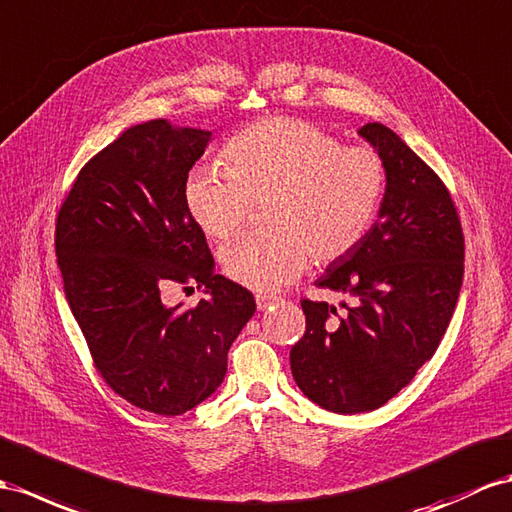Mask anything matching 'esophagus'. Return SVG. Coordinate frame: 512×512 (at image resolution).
Returning <instances> with one entry per match:
<instances>
[{"instance_id": "34e87169", "label": "esophagus", "mask_w": 512, "mask_h": 512, "mask_svg": "<svg viewBox=\"0 0 512 512\" xmlns=\"http://www.w3.org/2000/svg\"><path fill=\"white\" fill-rule=\"evenodd\" d=\"M255 303H257V309H259V311H266L270 305L279 303V298H274V296H257Z\"/></svg>"}]
</instances>
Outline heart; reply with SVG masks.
Here are the masks:
<instances>
[{"label": "heart", "instance_id": "b5f03b06", "mask_svg": "<svg viewBox=\"0 0 512 512\" xmlns=\"http://www.w3.org/2000/svg\"><path fill=\"white\" fill-rule=\"evenodd\" d=\"M227 168L196 166L183 186L190 216L209 238L227 240L266 203L264 233L220 251L227 277L257 292L294 281L309 261L333 264L368 235L381 209L387 168L372 149L352 147L298 119H268L235 136Z\"/></svg>", "mask_w": 512, "mask_h": 512}]
</instances>
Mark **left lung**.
<instances>
[{
    "instance_id": "left-lung-1",
    "label": "left lung",
    "mask_w": 512,
    "mask_h": 512,
    "mask_svg": "<svg viewBox=\"0 0 512 512\" xmlns=\"http://www.w3.org/2000/svg\"><path fill=\"white\" fill-rule=\"evenodd\" d=\"M387 168L378 220L350 255L329 264L318 287L355 305L344 316L303 300L307 331L290 352L292 376L326 411L383 406L435 355L463 285L465 240L448 188L396 131L359 129Z\"/></svg>"
}]
</instances>
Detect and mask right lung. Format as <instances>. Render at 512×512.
I'll return each mask as SVG.
<instances>
[{
	"instance_id": "add662e5",
	"label": "right lung",
	"mask_w": 512,
	"mask_h": 512,
	"mask_svg": "<svg viewBox=\"0 0 512 512\" xmlns=\"http://www.w3.org/2000/svg\"><path fill=\"white\" fill-rule=\"evenodd\" d=\"M209 140L212 131L166 119L125 129L80 170L56 222L64 294L97 370L121 398L157 415L212 396L255 313L253 294L214 272L183 199ZM170 282H196L208 298L168 308Z\"/></svg>"
}]
</instances>
